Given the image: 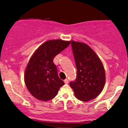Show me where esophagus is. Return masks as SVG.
Wrapping results in <instances>:
<instances>
[{
	"label": "esophagus",
	"mask_w": 128,
	"mask_h": 128,
	"mask_svg": "<svg viewBox=\"0 0 128 128\" xmlns=\"http://www.w3.org/2000/svg\"><path fill=\"white\" fill-rule=\"evenodd\" d=\"M64 82H65V84H67L68 83V79H66L65 80H64Z\"/></svg>",
	"instance_id": "esophagus-1"
}]
</instances>
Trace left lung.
<instances>
[{
    "instance_id": "8db88e82",
    "label": "left lung",
    "mask_w": 128,
    "mask_h": 128,
    "mask_svg": "<svg viewBox=\"0 0 128 128\" xmlns=\"http://www.w3.org/2000/svg\"><path fill=\"white\" fill-rule=\"evenodd\" d=\"M77 74L70 82L76 98L87 102L100 94L105 83V69L100 60L89 46L71 41Z\"/></svg>"
}]
</instances>
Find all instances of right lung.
<instances>
[{
  "instance_id": "right-lung-1",
  "label": "right lung",
  "mask_w": 128,
  "mask_h": 128,
  "mask_svg": "<svg viewBox=\"0 0 128 128\" xmlns=\"http://www.w3.org/2000/svg\"><path fill=\"white\" fill-rule=\"evenodd\" d=\"M70 44V42L62 40L47 41L30 58L24 73V82L36 99L45 102L52 99L64 84L58 75L56 66L53 61Z\"/></svg>"
}]
</instances>
